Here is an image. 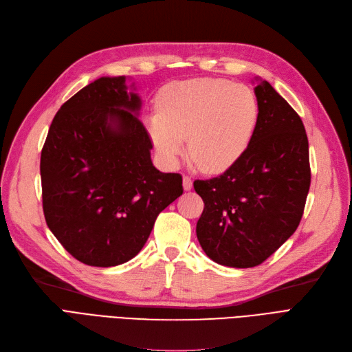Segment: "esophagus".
<instances>
[{
	"mask_svg": "<svg viewBox=\"0 0 352 352\" xmlns=\"http://www.w3.org/2000/svg\"><path fill=\"white\" fill-rule=\"evenodd\" d=\"M193 188V180L189 176H184V189L190 190Z\"/></svg>",
	"mask_w": 352,
	"mask_h": 352,
	"instance_id": "1",
	"label": "esophagus"
}]
</instances>
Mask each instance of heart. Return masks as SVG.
<instances>
[{
  "instance_id": "1",
  "label": "heart",
  "mask_w": 352,
  "mask_h": 352,
  "mask_svg": "<svg viewBox=\"0 0 352 352\" xmlns=\"http://www.w3.org/2000/svg\"><path fill=\"white\" fill-rule=\"evenodd\" d=\"M148 133L162 159L175 164L185 153L206 173L227 170L250 146L258 120L257 98L248 87L219 78L168 83Z\"/></svg>"
}]
</instances>
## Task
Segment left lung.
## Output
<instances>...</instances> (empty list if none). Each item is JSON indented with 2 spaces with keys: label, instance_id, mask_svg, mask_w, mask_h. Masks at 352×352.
Wrapping results in <instances>:
<instances>
[{
  "label": "left lung",
  "instance_id": "1",
  "mask_svg": "<svg viewBox=\"0 0 352 352\" xmlns=\"http://www.w3.org/2000/svg\"><path fill=\"white\" fill-rule=\"evenodd\" d=\"M257 127L221 176L195 180L204 204L196 235L206 256L236 269L269 258L296 231L311 186L305 125L285 98L257 79Z\"/></svg>",
  "mask_w": 352,
  "mask_h": 352
}]
</instances>
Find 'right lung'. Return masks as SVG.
Returning a JSON list of instances; mask_svg holds the SVG:
<instances>
[{
    "label": "right lung",
    "instance_id": "1",
    "mask_svg": "<svg viewBox=\"0 0 352 352\" xmlns=\"http://www.w3.org/2000/svg\"><path fill=\"white\" fill-rule=\"evenodd\" d=\"M140 108L125 76H104L67 100L49 129L40 157L46 223L83 264L135 257L157 215L184 193L179 173L153 166Z\"/></svg>",
    "mask_w": 352,
    "mask_h": 352
}]
</instances>
